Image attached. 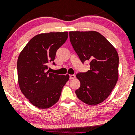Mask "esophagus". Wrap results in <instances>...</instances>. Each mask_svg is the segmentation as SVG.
I'll return each instance as SVG.
<instances>
[{
	"instance_id": "esophagus-1",
	"label": "esophagus",
	"mask_w": 135,
	"mask_h": 135,
	"mask_svg": "<svg viewBox=\"0 0 135 135\" xmlns=\"http://www.w3.org/2000/svg\"><path fill=\"white\" fill-rule=\"evenodd\" d=\"M75 77V75H70L69 76V78L70 79H74V78Z\"/></svg>"
}]
</instances>
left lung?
<instances>
[{"label":"left lung","instance_id":"8db88e82","mask_svg":"<svg viewBox=\"0 0 135 135\" xmlns=\"http://www.w3.org/2000/svg\"><path fill=\"white\" fill-rule=\"evenodd\" d=\"M70 41L81 62L90 70L76 75L80 86L75 91L84 103L96 105L108 98L118 80L119 56L104 36L95 31L70 32Z\"/></svg>","mask_w":135,"mask_h":135}]
</instances>
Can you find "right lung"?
Returning <instances> with one entry per match:
<instances>
[{"instance_id":"1","label":"right lung","mask_w":135,"mask_h":135,"mask_svg":"<svg viewBox=\"0 0 135 135\" xmlns=\"http://www.w3.org/2000/svg\"><path fill=\"white\" fill-rule=\"evenodd\" d=\"M68 32H50L33 37L20 54L17 62L18 83L21 92L34 106L51 107L59 100L69 75L47 71L57 50L65 42Z\"/></svg>"}]
</instances>
